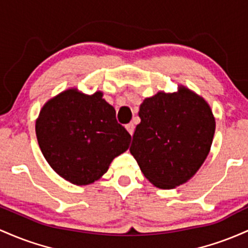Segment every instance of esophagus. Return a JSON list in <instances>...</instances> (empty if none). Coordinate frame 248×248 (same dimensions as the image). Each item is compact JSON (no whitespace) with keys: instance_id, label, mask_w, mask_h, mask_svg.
I'll return each instance as SVG.
<instances>
[{"instance_id":"34e87169","label":"esophagus","mask_w":248,"mask_h":248,"mask_svg":"<svg viewBox=\"0 0 248 248\" xmlns=\"http://www.w3.org/2000/svg\"><path fill=\"white\" fill-rule=\"evenodd\" d=\"M125 127H126V130H127V131H129L130 135L132 136L133 132H135V124L129 123V124H126V126H125Z\"/></svg>"}]
</instances>
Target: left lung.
I'll return each mask as SVG.
<instances>
[{"label":"left lung","instance_id":"obj_1","mask_svg":"<svg viewBox=\"0 0 248 248\" xmlns=\"http://www.w3.org/2000/svg\"><path fill=\"white\" fill-rule=\"evenodd\" d=\"M139 117L130 152L144 176L159 188L184 184L212 145L216 122L207 103L179 88L176 93H158L146 98Z\"/></svg>","mask_w":248,"mask_h":248}]
</instances>
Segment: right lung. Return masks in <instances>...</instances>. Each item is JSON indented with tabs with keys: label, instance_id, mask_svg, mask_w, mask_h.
Listing matches in <instances>:
<instances>
[{
	"label": "right lung",
	"instance_id": "1",
	"mask_svg": "<svg viewBox=\"0 0 248 248\" xmlns=\"http://www.w3.org/2000/svg\"><path fill=\"white\" fill-rule=\"evenodd\" d=\"M76 89L50 99L36 121L44 158L56 173L76 185L99 179L113 158L127 150L131 136L117 122L116 110L102 98Z\"/></svg>",
	"mask_w": 248,
	"mask_h": 248
}]
</instances>
